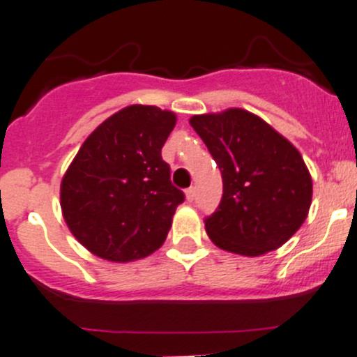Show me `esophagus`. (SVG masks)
Segmentation results:
<instances>
[{"label":"esophagus","mask_w":357,"mask_h":357,"mask_svg":"<svg viewBox=\"0 0 357 357\" xmlns=\"http://www.w3.org/2000/svg\"><path fill=\"white\" fill-rule=\"evenodd\" d=\"M185 195L188 202H193V199H195V186H190V188L185 192Z\"/></svg>","instance_id":"esophagus-1"}]
</instances>
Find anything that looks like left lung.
Listing matches in <instances>:
<instances>
[{
	"mask_svg": "<svg viewBox=\"0 0 357 357\" xmlns=\"http://www.w3.org/2000/svg\"><path fill=\"white\" fill-rule=\"evenodd\" d=\"M190 126L223 178V199L206 220L211 241L241 256L281 248L302 227L312 204V178L300 151L242 108L193 115Z\"/></svg>",
	"mask_w": 357,
	"mask_h": 357,
	"instance_id": "left-lung-1",
	"label": "left lung"
}]
</instances>
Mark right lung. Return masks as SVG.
I'll use <instances>...</instances> for the list:
<instances>
[{
    "instance_id": "add662e5",
    "label": "right lung",
    "mask_w": 357,
    "mask_h": 357,
    "mask_svg": "<svg viewBox=\"0 0 357 357\" xmlns=\"http://www.w3.org/2000/svg\"><path fill=\"white\" fill-rule=\"evenodd\" d=\"M176 120L167 109L130 105L79 146L62 176L61 209L71 234L92 255L127 263L164 244L185 200L160 153Z\"/></svg>"
}]
</instances>
